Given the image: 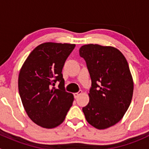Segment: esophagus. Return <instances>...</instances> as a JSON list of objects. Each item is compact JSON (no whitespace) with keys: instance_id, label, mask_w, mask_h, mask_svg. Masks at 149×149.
<instances>
[{"instance_id":"obj_1","label":"esophagus","mask_w":149,"mask_h":149,"mask_svg":"<svg viewBox=\"0 0 149 149\" xmlns=\"http://www.w3.org/2000/svg\"><path fill=\"white\" fill-rule=\"evenodd\" d=\"M81 94H82V91H79L78 92L74 93V94H73V95H74L75 99H77L78 97H79V96H80Z\"/></svg>"}]
</instances>
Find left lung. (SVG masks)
<instances>
[{
    "instance_id": "obj_1",
    "label": "left lung",
    "mask_w": 149,
    "mask_h": 149,
    "mask_svg": "<svg viewBox=\"0 0 149 149\" xmlns=\"http://www.w3.org/2000/svg\"><path fill=\"white\" fill-rule=\"evenodd\" d=\"M79 53L91 79L89 102L82 110L90 125L107 128L120 120L131 102L133 81L128 63L113 47L86 45Z\"/></svg>"
}]
</instances>
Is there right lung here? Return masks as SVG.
<instances>
[{"instance_id":"obj_1","label":"right lung","mask_w":149,"mask_h":149,"mask_svg":"<svg viewBox=\"0 0 149 149\" xmlns=\"http://www.w3.org/2000/svg\"><path fill=\"white\" fill-rule=\"evenodd\" d=\"M73 44L46 42L33 49L19 76V92L28 116L34 123L53 128L65 120L73 95L65 89L62 70ZM59 83L55 89V84Z\"/></svg>"}]
</instances>
